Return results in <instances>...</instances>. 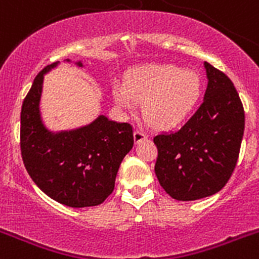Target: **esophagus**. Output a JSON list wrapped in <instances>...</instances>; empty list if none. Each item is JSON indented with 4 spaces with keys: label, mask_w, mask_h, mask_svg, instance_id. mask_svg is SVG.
I'll return each instance as SVG.
<instances>
[{
    "label": "esophagus",
    "mask_w": 259,
    "mask_h": 259,
    "mask_svg": "<svg viewBox=\"0 0 259 259\" xmlns=\"http://www.w3.org/2000/svg\"><path fill=\"white\" fill-rule=\"evenodd\" d=\"M134 137H135V143L139 144V143H141V141H144L148 139V134H146L145 131H143V130H136L134 134Z\"/></svg>",
    "instance_id": "esophagus-1"
}]
</instances>
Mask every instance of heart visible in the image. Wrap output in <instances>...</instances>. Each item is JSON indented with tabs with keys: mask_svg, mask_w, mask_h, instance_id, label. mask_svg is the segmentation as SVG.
Instances as JSON below:
<instances>
[{
	"mask_svg": "<svg viewBox=\"0 0 259 259\" xmlns=\"http://www.w3.org/2000/svg\"><path fill=\"white\" fill-rule=\"evenodd\" d=\"M202 95V79L193 70L178 66L149 63L132 68L127 81H115L113 97L123 109L132 110L143 102L146 122L155 128L182 124L197 106Z\"/></svg>",
	"mask_w": 259,
	"mask_h": 259,
	"instance_id": "1",
	"label": "heart"
}]
</instances>
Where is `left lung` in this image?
I'll list each match as a JSON object with an SVG mask.
<instances>
[{
	"label": "left lung",
	"instance_id": "8db88e82",
	"mask_svg": "<svg viewBox=\"0 0 259 259\" xmlns=\"http://www.w3.org/2000/svg\"><path fill=\"white\" fill-rule=\"evenodd\" d=\"M207 88L203 102L180 130L153 141L155 175L178 201H194L221 191L239 158L245 114L230 77L205 62Z\"/></svg>",
	"mask_w": 259,
	"mask_h": 259
}]
</instances>
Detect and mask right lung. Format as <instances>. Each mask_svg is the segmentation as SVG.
Here are the masks:
<instances>
[{"mask_svg":"<svg viewBox=\"0 0 259 259\" xmlns=\"http://www.w3.org/2000/svg\"><path fill=\"white\" fill-rule=\"evenodd\" d=\"M57 65L38 72L23 101V163L35 184L57 202L70 207L97 206L114 191L119 166L134 146L132 125L100 115L72 131H49L41 120L40 98L44 75Z\"/></svg>","mask_w":259,"mask_h":259,"instance_id":"obj_1","label":"right lung"}]
</instances>
